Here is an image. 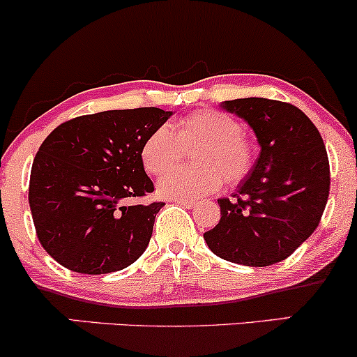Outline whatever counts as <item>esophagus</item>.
<instances>
[{"label":"esophagus","mask_w":357,"mask_h":357,"mask_svg":"<svg viewBox=\"0 0 357 357\" xmlns=\"http://www.w3.org/2000/svg\"><path fill=\"white\" fill-rule=\"evenodd\" d=\"M178 206L185 207V209H194L195 207V202H192V200H177Z\"/></svg>","instance_id":"1"}]
</instances>
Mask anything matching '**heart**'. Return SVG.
<instances>
[{
	"mask_svg": "<svg viewBox=\"0 0 357 357\" xmlns=\"http://www.w3.org/2000/svg\"><path fill=\"white\" fill-rule=\"evenodd\" d=\"M243 128L221 111H197L178 119L174 126H158L143 142L142 163L151 175H163L176 166L183 150L195 149L194 169L169 172L158 183V194L174 200H199L226 182L236 185L253 168L255 151Z\"/></svg>",
	"mask_w": 357,
	"mask_h": 357,
	"instance_id": "1",
	"label": "heart"
}]
</instances>
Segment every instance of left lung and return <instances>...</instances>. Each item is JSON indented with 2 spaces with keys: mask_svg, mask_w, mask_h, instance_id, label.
<instances>
[{
  "mask_svg": "<svg viewBox=\"0 0 357 357\" xmlns=\"http://www.w3.org/2000/svg\"><path fill=\"white\" fill-rule=\"evenodd\" d=\"M221 107L248 123L261 150L234 202L218 199L221 221L204 239L226 261L275 265L310 238L326 209L331 172L322 136L288 102L244 98Z\"/></svg>",
  "mask_w": 357,
  "mask_h": 357,
  "instance_id": "left-lung-1",
  "label": "left lung"
}]
</instances>
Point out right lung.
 <instances>
[{
  "instance_id": "add662e5",
  "label": "right lung",
  "mask_w": 357,
  "mask_h": 357,
  "mask_svg": "<svg viewBox=\"0 0 357 357\" xmlns=\"http://www.w3.org/2000/svg\"><path fill=\"white\" fill-rule=\"evenodd\" d=\"M174 114L158 107L79 116L47 136L31 165V218L55 261L84 275L119 271L150 243L163 202L128 206L153 192L143 142Z\"/></svg>"
}]
</instances>
